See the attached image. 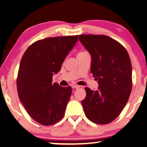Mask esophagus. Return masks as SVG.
Here are the masks:
<instances>
[{"instance_id": "esophagus-1", "label": "esophagus", "mask_w": 147, "mask_h": 147, "mask_svg": "<svg viewBox=\"0 0 147 147\" xmlns=\"http://www.w3.org/2000/svg\"><path fill=\"white\" fill-rule=\"evenodd\" d=\"M72 87H73V88H75V89H78V88H80V86L76 85V84H74V85L72 86Z\"/></svg>"}]
</instances>
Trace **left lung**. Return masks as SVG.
I'll return each instance as SVG.
<instances>
[{"label": "left lung", "mask_w": 147, "mask_h": 147, "mask_svg": "<svg viewBox=\"0 0 147 147\" xmlns=\"http://www.w3.org/2000/svg\"><path fill=\"white\" fill-rule=\"evenodd\" d=\"M79 40L91 57L90 72L98 89L86 87L82 100L86 117L106 125L117 118L127 105L132 90V66L127 51L106 35H79Z\"/></svg>", "instance_id": "1"}]
</instances>
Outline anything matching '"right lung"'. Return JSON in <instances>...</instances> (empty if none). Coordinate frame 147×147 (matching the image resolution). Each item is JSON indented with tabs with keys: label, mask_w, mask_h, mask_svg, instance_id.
I'll return each instance as SVG.
<instances>
[{
	"label": "right lung",
	"mask_w": 147,
	"mask_h": 147,
	"mask_svg": "<svg viewBox=\"0 0 147 147\" xmlns=\"http://www.w3.org/2000/svg\"><path fill=\"white\" fill-rule=\"evenodd\" d=\"M78 35L52 37L33 43L20 61L16 85L20 102L32 119L52 125L63 119L71 96V86L53 82Z\"/></svg>",
	"instance_id": "1"
}]
</instances>
